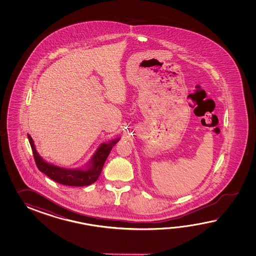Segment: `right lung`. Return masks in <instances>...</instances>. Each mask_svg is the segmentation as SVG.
Wrapping results in <instances>:
<instances>
[{"instance_id": "right-lung-1", "label": "right lung", "mask_w": 256, "mask_h": 256, "mask_svg": "<svg viewBox=\"0 0 256 256\" xmlns=\"http://www.w3.org/2000/svg\"><path fill=\"white\" fill-rule=\"evenodd\" d=\"M28 140L32 148L34 162L38 168L42 173L46 174L51 180H54V182H58L62 185L72 186H84L90 185L95 181H97L112 148L114 146L117 142L119 141V139H117L114 141L110 142V144H102L100 146L98 147V150L96 151L92 159V163H90L92 164H88L90 166L86 170H82V169L72 170V169L63 168L56 166H53L51 164L44 161L36 152L34 144L33 139L29 134H28Z\"/></svg>"}]
</instances>
